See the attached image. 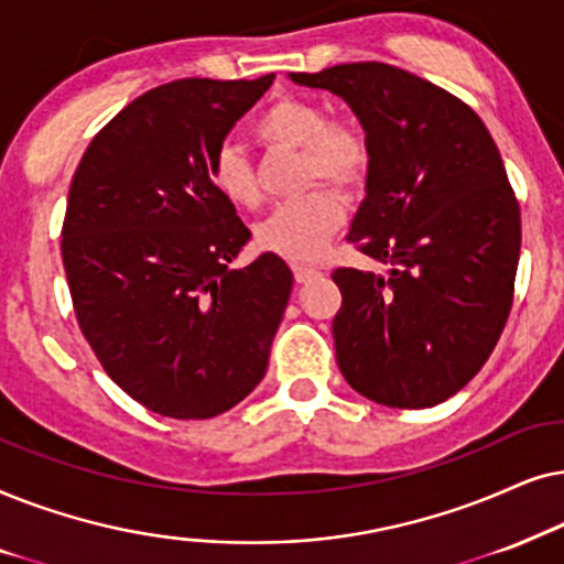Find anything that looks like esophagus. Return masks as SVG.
Returning a JSON list of instances; mask_svg holds the SVG:
<instances>
[{
	"label": "esophagus",
	"mask_w": 564,
	"mask_h": 564,
	"mask_svg": "<svg viewBox=\"0 0 564 564\" xmlns=\"http://www.w3.org/2000/svg\"><path fill=\"white\" fill-rule=\"evenodd\" d=\"M319 270L317 268H310V265H294V278L299 283H310L312 278H317Z\"/></svg>",
	"instance_id": "obj_1"
}]
</instances>
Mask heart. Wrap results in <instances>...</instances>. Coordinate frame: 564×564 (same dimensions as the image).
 Wrapping results in <instances>:
<instances>
[{"instance_id":"heart-1","label":"heart","mask_w":564,"mask_h":564,"mask_svg":"<svg viewBox=\"0 0 564 564\" xmlns=\"http://www.w3.org/2000/svg\"><path fill=\"white\" fill-rule=\"evenodd\" d=\"M252 133L265 147L302 149L299 180L304 187L314 180L356 187L369 172L371 147L364 131L345 120H327V112L304 97H278L254 118ZM208 180L229 204L258 206V180L239 147L221 144L216 149L208 164ZM343 216V204L335 193L312 191L278 206L258 227V245L286 260H317L340 229Z\"/></svg>"}]
</instances>
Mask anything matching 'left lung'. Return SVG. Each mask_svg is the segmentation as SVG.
<instances>
[{
    "mask_svg": "<svg viewBox=\"0 0 564 564\" xmlns=\"http://www.w3.org/2000/svg\"><path fill=\"white\" fill-rule=\"evenodd\" d=\"M289 79L348 102L371 147L348 239L389 270L333 273L337 366L373 402L433 408L482 369L513 304L521 212L498 147L469 105L397 66Z\"/></svg>",
    "mask_w": 564,
    "mask_h": 564,
    "instance_id": "1",
    "label": "left lung"
}]
</instances>
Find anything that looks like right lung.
<instances>
[{
    "mask_svg": "<svg viewBox=\"0 0 564 564\" xmlns=\"http://www.w3.org/2000/svg\"><path fill=\"white\" fill-rule=\"evenodd\" d=\"M177 79L126 105L74 172L62 258L82 335L108 377L156 415L206 420L265 377L294 273L250 242L208 164L273 85Z\"/></svg>",
    "mask_w": 564,
    "mask_h": 564,
    "instance_id": "right-lung-1",
    "label": "right lung"
}]
</instances>
